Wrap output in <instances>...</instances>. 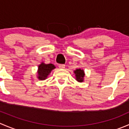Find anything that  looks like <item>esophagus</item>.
I'll return each instance as SVG.
<instances>
[{
	"label": "esophagus",
	"mask_w": 129,
	"mask_h": 129,
	"mask_svg": "<svg viewBox=\"0 0 129 129\" xmlns=\"http://www.w3.org/2000/svg\"><path fill=\"white\" fill-rule=\"evenodd\" d=\"M65 65L63 64H60L59 66H58V67H59V69H64L65 68Z\"/></svg>",
	"instance_id": "esophagus-1"
}]
</instances>
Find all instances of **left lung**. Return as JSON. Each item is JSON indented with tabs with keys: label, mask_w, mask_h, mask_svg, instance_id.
<instances>
[{
	"label": "left lung",
	"mask_w": 129,
	"mask_h": 129,
	"mask_svg": "<svg viewBox=\"0 0 129 129\" xmlns=\"http://www.w3.org/2000/svg\"><path fill=\"white\" fill-rule=\"evenodd\" d=\"M74 74H75V79L79 82H82L84 81V77L85 76V73L84 70L81 69H77L74 71Z\"/></svg>",
	"instance_id": "8db88e82"
}]
</instances>
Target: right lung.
Wrapping results in <instances>:
<instances>
[{"label": "right lung", "mask_w": 129, "mask_h": 129, "mask_svg": "<svg viewBox=\"0 0 129 129\" xmlns=\"http://www.w3.org/2000/svg\"><path fill=\"white\" fill-rule=\"evenodd\" d=\"M55 68V66L52 64V63L45 64L44 62H42L38 67V71H37L38 76H37V78L40 80H45L48 75L51 72V71Z\"/></svg>", "instance_id": "1"}]
</instances>
